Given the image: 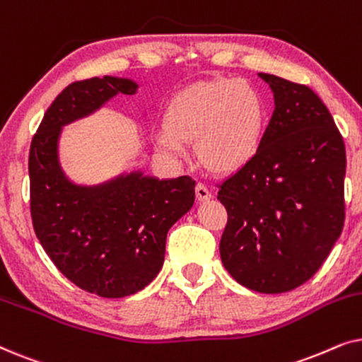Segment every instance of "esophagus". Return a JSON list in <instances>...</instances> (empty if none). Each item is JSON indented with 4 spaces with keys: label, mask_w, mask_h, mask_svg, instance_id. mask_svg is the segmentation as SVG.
Segmentation results:
<instances>
[{
    "label": "esophagus",
    "mask_w": 362,
    "mask_h": 362,
    "mask_svg": "<svg viewBox=\"0 0 362 362\" xmlns=\"http://www.w3.org/2000/svg\"><path fill=\"white\" fill-rule=\"evenodd\" d=\"M196 197H197V201H201V202L209 201L212 197L209 187L202 185V182H197V185H196Z\"/></svg>",
    "instance_id": "34e87169"
}]
</instances>
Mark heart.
Returning <instances> with one entry per match:
<instances>
[{"mask_svg":"<svg viewBox=\"0 0 362 362\" xmlns=\"http://www.w3.org/2000/svg\"><path fill=\"white\" fill-rule=\"evenodd\" d=\"M267 125V105L254 83L242 78H212L187 86L166 107V123L153 132L160 151L186 158L187 141L216 171H234L259 151Z\"/></svg>","mask_w":362,"mask_h":362,"instance_id":"1","label":"heart"}]
</instances>
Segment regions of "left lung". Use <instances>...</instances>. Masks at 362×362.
<instances>
[{"mask_svg": "<svg viewBox=\"0 0 362 362\" xmlns=\"http://www.w3.org/2000/svg\"><path fill=\"white\" fill-rule=\"evenodd\" d=\"M275 108L259 151L217 192L229 221L226 270L259 293H284L316 274L344 224L346 150L333 117L306 86L259 74Z\"/></svg>", "mask_w": 362, "mask_h": 362, "instance_id": "obj_1", "label": "left lung"}]
</instances>
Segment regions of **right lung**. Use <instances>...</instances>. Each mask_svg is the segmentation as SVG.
Returning <instances> with one entry per match:
<instances>
[{
    "instance_id": "right-lung-1",
    "label": "right lung",
    "mask_w": 362,
    "mask_h": 362,
    "mask_svg": "<svg viewBox=\"0 0 362 362\" xmlns=\"http://www.w3.org/2000/svg\"><path fill=\"white\" fill-rule=\"evenodd\" d=\"M138 88L113 76L71 83L44 113L29 151L31 216L42 249L74 285L103 298L136 293L160 274L168 230L196 197L189 176L160 180L135 168L86 185L62 168L64 127Z\"/></svg>"
}]
</instances>
